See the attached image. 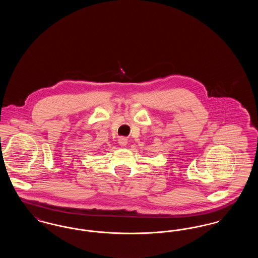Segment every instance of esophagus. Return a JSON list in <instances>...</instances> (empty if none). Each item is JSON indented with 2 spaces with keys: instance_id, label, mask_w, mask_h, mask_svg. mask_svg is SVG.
I'll list each match as a JSON object with an SVG mask.
<instances>
[{
  "instance_id": "1",
  "label": "esophagus",
  "mask_w": 258,
  "mask_h": 258,
  "mask_svg": "<svg viewBox=\"0 0 258 258\" xmlns=\"http://www.w3.org/2000/svg\"><path fill=\"white\" fill-rule=\"evenodd\" d=\"M118 143L121 145V146H125L127 144V139L125 137H120L119 140H118Z\"/></svg>"
}]
</instances>
